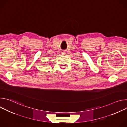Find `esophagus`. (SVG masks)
<instances>
[{
	"mask_svg": "<svg viewBox=\"0 0 127 127\" xmlns=\"http://www.w3.org/2000/svg\"><path fill=\"white\" fill-rule=\"evenodd\" d=\"M62 54H64V52H62Z\"/></svg>",
	"mask_w": 127,
	"mask_h": 127,
	"instance_id": "esophagus-1",
	"label": "esophagus"
}]
</instances>
